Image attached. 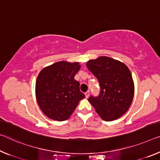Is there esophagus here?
I'll return each mask as SVG.
<instances>
[{
  "label": "esophagus",
  "instance_id": "1",
  "mask_svg": "<svg viewBox=\"0 0 160 160\" xmlns=\"http://www.w3.org/2000/svg\"><path fill=\"white\" fill-rule=\"evenodd\" d=\"M85 96L87 98L88 97V96H89V91H87V92H85Z\"/></svg>",
  "mask_w": 160,
  "mask_h": 160
}]
</instances>
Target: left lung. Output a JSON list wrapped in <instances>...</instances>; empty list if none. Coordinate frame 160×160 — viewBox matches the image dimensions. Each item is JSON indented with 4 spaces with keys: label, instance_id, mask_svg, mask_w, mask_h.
I'll list each match as a JSON object with an SVG mask.
<instances>
[{
    "label": "left lung",
    "instance_id": "obj_1",
    "mask_svg": "<svg viewBox=\"0 0 160 160\" xmlns=\"http://www.w3.org/2000/svg\"><path fill=\"white\" fill-rule=\"evenodd\" d=\"M87 66L100 85L99 95L91 96L88 102L104 121L119 119L129 109L134 97V82L128 67L107 56L89 60Z\"/></svg>",
    "mask_w": 160,
    "mask_h": 160
}]
</instances>
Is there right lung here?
<instances>
[{
    "instance_id": "add662e5",
    "label": "right lung",
    "mask_w": 160,
    "mask_h": 160,
    "mask_svg": "<svg viewBox=\"0 0 160 160\" xmlns=\"http://www.w3.org/2000/svg\"><path fill=\"white\" fill-rule=\"evenodd\" d=\"M77 62L59 61L41 71L36 82V97L46 116L56 121L69 118L85 95L74 77L80 69Z\"/></svg>"
}]
</instances>
